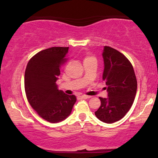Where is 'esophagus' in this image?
<instances>
[{"label": "esophagus", "instance_id": "1", "mask_svg": "<svg viewBox=\"0 0 158 158\" xmlns=\"http://www.w3.org/2000/svg\"><path fill=\"white\" fill-rule=\"evenodd\" d=\"M81 99H90L91 97H90V96H87V95H81Z\"/></svg>", "mask_w": 158, "mask_h": 158}]
</instances>
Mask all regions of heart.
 Listing matches in <instances>:
<instances>
[{
	"label": "heart",
	"mask_w": 158,
	"mask_h": 158,
	"mask_svg": "<svg viewBox=\"0 0 158 158\" xmlns=\"http://www.w3.org/2000/svg\"><path fill=\"white\" fill-rule=\"evenodd\" d=\"M94 59V57H92V56H86V57H85V60H86V59Z\"/></svg>",
	"instance_id": "heart-1"
}]
</instances>
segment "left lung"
I'll return each mask as SVG.
<instances>
[{
	"label": "left lung",
	"mask_w": 158,
	"mask_h": 158,
	"mask_svg": "<svg viewBox=\"0 0 158 158\" xmlns=\"http://www.w3.org/2000/svg\"><path fill=\"white\" fill-rule=\"evenodd\" d=\"M108 97H99L101 106L95 112L100 121L113 123L119 120L129 110L137 93V82L133 66L123 54L105 46L102 52Z\"/></svg>",
	"instance_id": "obj_1"
}]
</instances>
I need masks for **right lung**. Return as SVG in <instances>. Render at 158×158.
I'll return each instance as SVG.
<instances>
[{"instance_id": "obj_1", "label": "right lung", "mask_w": 158, "mask_h": 158, "mask_svg": "<svg viewBox=\"0 0 158 158\" xmlns=\"http://www.w3.org/2000/svg\"><path fill=\"white\" fill-rule=\"evenodd\" d=\"M68 49L53 47L41 50L29 61L25 70L27 100L40 117L52 123L69 117L77 102L75 95L64 94L56 85Z\"/></svg>"}]
</instances>
